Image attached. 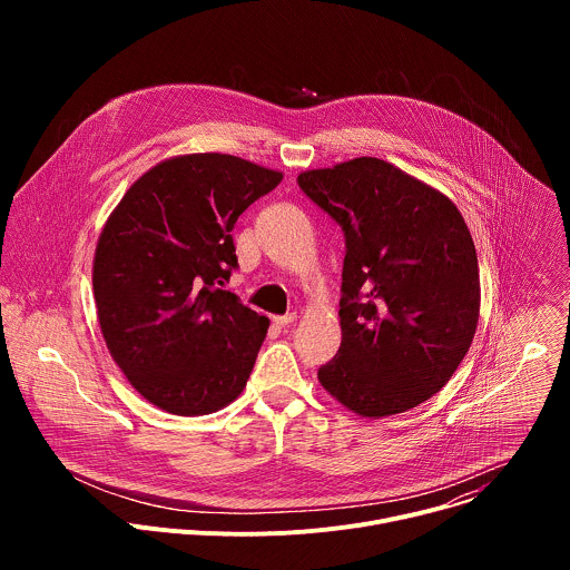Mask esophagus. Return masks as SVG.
Instances as JSON below:
<instances>
[{
    "label": "esophagus",
    "mask_w": 570,
    "mask_h": 570,
    "mask_svg": "<svg viewBox=\"0 0 570 570\" xmlns=\"http://www.w3.org/2000/svg\"><path fill=\"white\" fill-rule=\"evenodd\" d=\"M297 320V313H286V315H273V324L277 327H286V324H293Z\"/></svg>",
    "instance_id": "34e87169"
}]
</instances>
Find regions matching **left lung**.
Wrapping results in <instances>:
<instances>
[{
  "label": "left lung",
  "instance_id": "8db88e82",
  "mask_svg": "<svg viewBox=\"0 0 570 570\" xmlns=\"http://www.w3.org/2000/svg\"><path fill=\"white\" fill-rule=\"evenodd\" d=\"M345 232L341 330L320 385L381 420L440 392L475 336L480 275L471 232L440 189L379 157L297 176Z\"/></svg>",
  "mask_w": 570,
  "mask_h": 570
}]
</instances>
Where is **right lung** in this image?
Instances as JSON below:
<instances>
[{
    "instance_id": "add662e5",
    "label": "right lung",
    "mask_w": 570,
    "mask_h": 570,
    "mask_svg": "<svg viewBox=\"0 0 570 570\" xmlns=\"http://www.w3.org/2000/svg\"><path fill=\"white\" fill-rule=\"evenodd\" d=\"M284 174L225 153L157 161L110 212L92 286L106 347L159 411L196 417L248 383L271 320L223 291L232 227Z\"/></svg>"
}]
</instances>
